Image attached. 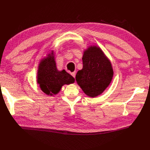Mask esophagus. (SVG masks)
<instances>
[{"instance_id":"esophagus-1","label":"esophagus","mask_w":150,"mask_h":150,"mask_svg":"<svg viewBox=\"0 0 150 150\" xmlns=\"http://www.w3.org/2000/svg\"><path fill=\"white\" fill-rule=\"evenodd\" d=\"M71 75L73 76V77H74V78H75V77H76V72H72V73H71Z\"/></svg>"}]
</instances>
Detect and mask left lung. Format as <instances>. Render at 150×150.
Wrapping results in <instances>:
<instances>
[{"label":"left lung","mask_w":150,"mask_h":150,"mask_svg":"<svg viewBox=\"0 0 150 150\" xmlns=\"http://www.w3.org/2000/svg\"><path fill=\"white\" fill-rule=\"evenodd\" d=\"M83 69L76 80L85 94L94 98L101 94L110 83L113 70L110 62L99 47L92 46L84 52Z\"/></svg>","instance_id":"1"}]
</instances>
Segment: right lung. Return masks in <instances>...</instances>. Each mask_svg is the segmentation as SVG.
Listing matches in <instances>:
<instances>
[{"mask_svg": "<svg viewBox=\"0 0 150 150\" xmlns=\"http://www.w3.org/2000/svg\"><path fill=\"white\" fill-rule=\"evenodd\" d=\"M75 79L65 70L58 71L54 56L49 55L42 59L38 71V83L46 94L52 96L60 91L62 86L73 83Z\"/></svg>", "mask_w": 150, "mask_h": 150, "instance_id": "obj_1", "label": "right lung"}]
</instances>
